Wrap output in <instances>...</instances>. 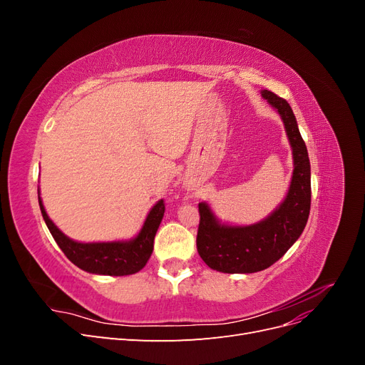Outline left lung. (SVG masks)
<instances>
[{
    "instance_id": "8db88e82",
    "label": "left lung",
    "mask_w": 365,
    "mask_h": 365,
    "mask_svg": "<svg viewBox=\"0 0 365 365\" xmlns=\"http://www.w3.org/2000/svg\"><path fill=\"white\" fill-rule=\"evenodd\" d=\"M262 96L277 109L294 153V175L288 196L275 212L250 227L220 225L207 204H200L196 248L212 269L250 274L269 268L300 237L311 210V163L289 103L268 90Z\"/></svg>"
}]
</instances>
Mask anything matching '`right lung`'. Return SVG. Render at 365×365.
<instances>
[{
	"label": "right lung",
	"instance_id": "right-lung-1",
	"mask_svg": "<svg viewBox=\"0 0 365 365\" xmlns=\"http://www.w3.org/2000/svg\"><path fill=\"white\" fill-rule=\"evenodd\" d=\"M39 200L43 220L65 256L83 271L102 275H129L138 272L149 260L153 250V239L164 215V201H158L149 212L140 235L130 242H106V244H79L68 239L48 219Z\"/></svg>",
	"mask_w": 365,
	"mask_h": 365
}]
</instances>
